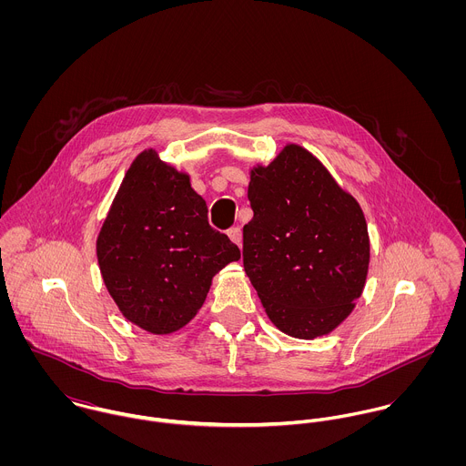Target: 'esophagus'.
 Instances as JSON below:
<instances>
[{"instance_id":"esophagus-1","label":"esophagus","mask_w":466,"mask_h":466,"mask_svg":"<svg viewBox=\"0 0 466 466\" xmlns=\"http://www.w3.org/2000/svg\"><path fill=\"white\" fill-rule=\"evenodd\" d=\"M228 237L231 238V242L233 244H237L238 248L242 246V231H240V228L237 226V228H231V229H228Z\"/></svg>"}]
</instances>
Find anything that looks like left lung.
<instances>
[{"mask_svg":"<svg viewBox=\"0 0 466 466\" xmlns=\"http://www.w3.org/2000/svg\"><path fill=\"white\" fill-rule=\"evenodd\" d=\"M244 268L268 319L296 339L335 330L355 309L370 237L359 202L307 148L289 143L251 170Z\"/></svg>","mask_w":466,"mask_h":466,"instance_id":"left-lung-1","label":"left lung"}]
</instances>
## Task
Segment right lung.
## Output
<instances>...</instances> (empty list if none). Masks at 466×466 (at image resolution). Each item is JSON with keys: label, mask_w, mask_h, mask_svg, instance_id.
I'll use <instances>...</instances> for the list:
<instances>
[{"label": "right lung", "mask_w": 466, "mask_h": 466, "mask_svg": "<svg viewBox=\"0 0 466 466\" xmlns=\"http://www.w3.org/2000/svg\"><path fill=\"white\" fill-rule=\"evenodd\" d=\"M104 283L136 327L177 332L199 312L213 276L240 249L208 222L190 176L154 148L136 156L96 238Z\"/></svg>", "instance_id": "1"}]
</instances>
